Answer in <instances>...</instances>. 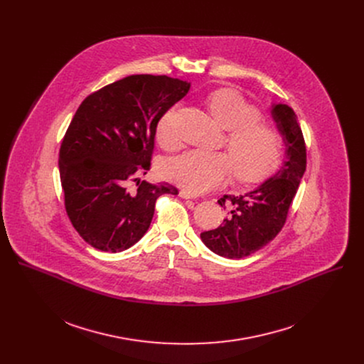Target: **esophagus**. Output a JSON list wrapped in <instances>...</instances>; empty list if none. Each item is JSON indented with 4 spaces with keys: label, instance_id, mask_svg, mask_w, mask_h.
I'll return each instance as SVG.
<instances>
[{
    "label": "esophagus",
    "instance_id": "1",
    "mask_svg": "<svg viewBox=\"0 0 364 364\" xmlns=\"http://www.w3.org/2000/svg\"><path fill=\"white\" fill-rule=\"evenodd\" d=\"M178 196H180L181 198H194V196H193L190 191H187V190H180Z\"/></svg>",
    "mask_w": 364,
    "mask_h": 364
}]
</instances>
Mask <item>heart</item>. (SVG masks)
<instances>
[{
	"mask_svg": "<svg viewBox=\"0 0 364 364\" xmlns=\"http://www.w3.org/2000/svg\"><path fill=\"white\" fill-rule=\"evenodd\" d=\"M207 107L213 118L229 129L226 152L186 151L170 159L164 166L167 178L193 194L213 190L232 174L242 183L265 178L279 164L284 141L281 132L269 122L261 121L259 111L236 89L222 87L207 96ZM174 108L159 121L155 135L166 149L177 146L173 128Z\"/></svg>",
	"mask_w": 364,
	"mask_h": 364,
	"instance_id": "obj_1",
	"label": "heart"
}]
</instances>
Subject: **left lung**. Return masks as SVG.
I'll use <instances>...</instances> for the list:
<instances>
[{"instance_id": "left-lung-1", "label": "left lung", "mask_w": 364, "mask_h": 364, "mask_svg": "<svg viewBox=\"0 0 364 364\" xmlns=\"http://www.w3.org/2000/svg\"><path fill=\"white\" fill-rule=\"evenodd\" d=\"M271 114L287 146L282 167L256 188L218 200L228 212L223 225L200 235L207 247L223 257L249 256L281 232L305 173V141L294 109L277 103Z\"/></svg>"}]
</instances>
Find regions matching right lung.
Listing matches in <instances>:
<instances>
[{
	"label": "right lung",
	"mask_w": 364,
	"mask_h": 364,
	"mask_svg": "<svg viewBox=\"0 0 364 364\" xmlns=\"http://www.w3.org/2000/svg\"><path fill=\"white\" fill-rule=\"evenodd\" d=\"M190 83L168 76L132 75L89 95L77 108L59 152L66 213L85 242L122 252L148 230L155 201L178 194L146 174L160 118L187 95ZM129 181L137 188L129 191Z\"/></svg>",
	"instance_id": "obj_1"
}]
</instances>
